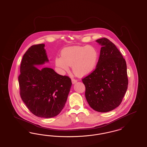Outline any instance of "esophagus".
Instances as JSON below:
<instances>
[{"label":"esophagus","instance_id":"1","mask_svg":"<svg viewBox=\"0 0 147 147\" xmlns=\"http://www.w3.org/2000/svg\"><path fill=\"white\" fill-rule=\"evenodd\" d=\"M71 82H72V84H75L76 83H77V80H74V79H71Z\"/></svg>","mask_w":147,"mask_h":147}]
</instances>
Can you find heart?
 Here are the masks:
<instances>
[{"label":"heart","instance_id":"heart-1","mask_svg":"<svg viewBox=\"0 0 147 147\" xmlns=\"http://www.w3.org/2000/svg\"><path fill=\"white\" fill-rule=\"evenodd\" d=\"M61 57L55 58V64L63 72L72 66L73 73L79 77H84L95 69L98 63V51L90 45L75 46L63 49Z\"/></svg>","mask_w":147,"mask_h":147}]
</instances>
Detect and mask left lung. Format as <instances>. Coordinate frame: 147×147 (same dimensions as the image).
<instances>
[{"label":"left lung","mask_w":147,"mask_h":147,"mask_svg":"<svg viewBox=\"0 0 147 147\" xmlns=\"http://www.w3.org/2000/svg\"><path fill=\"white\" fill-rule=\"evenodd\" d=\"M96 42L101 46L95 70L83 79L85 98L91 108L100 112L112 111L121 104L128 88L125 59L106 38Z\"/></svg>","instance_id":"left-lung-1"}]
</instances>
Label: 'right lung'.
Here are the masks:
<instances>
[{
    "label": "right lung",
    "instance_id": "right-lung-1",
    "mask_svg": "<svg viewBox=\"0 0 147 147\" xmlns=\"http://www.w3.org/2000/svg\"><path fill=\"white\" fill-rule=\"evenodd\" d=\"M45 45L30 47L22 57L19 83L21 99L35 116L51 118L62 110L71 86L70 78L50 68L37 67L49 62Z\"/></svg>",
    "mask_w": 147,
    "mask_h": 147
}]
</instances>
